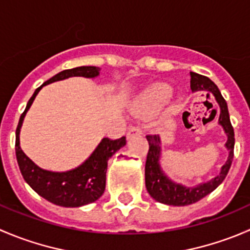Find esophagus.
Wrapping results in <instances>:
<instances>
[{"label": "esophagus", "instance_id": "1", "mask_svg": "<svg viewBox=\"0 0 250 250\" xmlns=\"http://www.w3.org/2000/svg\"><path fill=\"white\" fill-rule=\"evenodd\" d=\"M141 134H143V130H141L139 125H130V127L128 128V132H127L128 139H130V138L133 137H139Z\"/></svg>", "mask_w": 250, "mask_h": 250}]
</instances>
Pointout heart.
<instances>
[{"label": "heart", "instance_id": "heart-1", "mask_svg": "<svg viewBox=\"0 0 250 250\" xmlns=\"http://www.w3.org/2000/svg\"><path fill=\"white\" fill-rule=\"evenodd\" d=\"M172 88L167 84H158L151 85L150 88L143 92L137 100V110L145 115H152L157 112L158 110L162 109L169 99L172 98Z\"/></svg>", "mask_w": 250, "mask_h": 250}]
</instances>
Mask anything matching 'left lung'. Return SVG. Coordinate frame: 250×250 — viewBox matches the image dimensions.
<instances>
[{
	"mask_svg": "<svg viewBox=\"0 0 250 250\" xmlns=\"http://www.w3.org/2000/svg\"><path fill=\"white\" fill-rule=\"evenodd\" d=\"M190 76L192 92H195V90H208L215 97L216 102L220 106L219 123L223 125L225 133L228 134L226 147L230 151V155H229V160L226 161V163L221 168L220 174L216 178L208 181V183L202 184V185H198L197 188H185L180 184H175L172 180H169L161 169L160 163H158L161 156L160 137L158 135H146V139L148 141L147 157H146L145 163L146 188H147V192L150 193L153 200H156L157 202L168 204V206H188V204L196 203L202 200L203 197L209 195L211 191L215 190L223 183L224 179L228 175L233 160L234 133L225 99L223 98L215 83L209 80L208 77L196 74V72H190Z\"/></svg>",
	"mask_w": 250,
	"mask_h": 250,
	"instance_id": "obj_1",
	"label": "left lung"
}]
</instances>
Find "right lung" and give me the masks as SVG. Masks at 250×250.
I'll return each instance as SVG.
<instances>
[{"label": "right lung", "mask_w": 250, "mask_h": 250, "mask_svg": "<svg viewBox=\"0 0 250 250\" xmlns=\"http://www.w3.org/2000/svg\"><path fill=\"white\" fill-rule=\"evenodd\" d=\"M99 67L95 66H78L74 69L64 70L55 76L46 81L41 87L37 88L32 97L30 98L26 109L20 116L19 123L16 130V155L18 166L21 172L24 180L36 191L41 197L49 201L50 203L60 207H81L84 204L95 202L105 191L106 183L107 161L113 153L125 145V137L120 139L104 138L98 145L94 152L83 165L76 169L64 173H54L41 169L37 167L20 148L19 132L21 128L22 120L27 110L31 106L37 93L43 85L64 80L71 76L95 77L99 75Z\"/></svg>", "instance_id": "add662e5"}]
</instances>
